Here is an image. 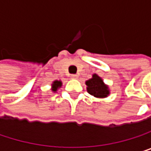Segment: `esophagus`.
<instances>
[{"mask_svg":"<svg viewBox=\"0 0 151 151\" xmlns=\"http://www.w3.org/2000/svg\"><path fill=\"white\" fill-rule=\"evenodd\" d=\"M71 78H73V79H77L78 77V75H76V74H73V75L71 76Z\"/></svg>","mask_w":151,"mask_h":151,"instance_id":"obj_1","label":"esophagus"}]
</instances>
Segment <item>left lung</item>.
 I'll list each match as a JSON object with an SVG mask.
<instances>
[{"mask_svg": "<svg viewBox=\"0 0 151 151\" xmlns=\"http://www.w3.org/2000/svg\"><path fill=\"white\" fill-rule=\"evenodd\" d=\"M87 93L96 98L103 99L110 94V90L106 85L103 79L96 73L93 74L92 78L86 81Z\"/></svg>", "mask_w": 151, "mask_h": 151, "instance_id": "8db88e82", "label": "left lung"}]
</instances>
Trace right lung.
I'll use <instances>...</instances> for the list:
<instances>
[{
    "label": "right lung",
    "mask_w": 151,
    "mask_h": 151,
    "mask_svg": "<svg viewBox=\"0 0 151 151\" xmlns=\"http://www.w3.org/2000/svg\"><path fill=\"white\" fill-rule=\"evenodd\" d=\"M63 83L61 80H54L51 84V91L53 93H57V91L62 86Z\"/></svg>",
    "instance_id": "obj_1"
}]
</instances>
